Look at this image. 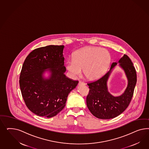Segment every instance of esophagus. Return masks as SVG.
<instances>
[{"instance_id":"1","label":"esophagus","mask_w":149,"mask_h":149,"mask_svg":"<svg viewBox=\"0 0 149 149\" xmlns=\"http://www.w3.org/2000/svg\"><path fill=\"white\" fill-rule=\"evenodd\" d=\"M79 85H86V84H85V82H82V81H79Z\"/></svg>"}]
</instances>
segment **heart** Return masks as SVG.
Returning <instances> with one entry per match:
<instances>
[{
  "instance_id": "1",
  "label": "heart",
  "mask_w": 149,
  "mask_h": 149,
  "mask_svg": "<svg viewBox=\"0 0 149 149\" xmlns=\"http://www.w3.org/2000/svg\"><path fill=\"white\" fill-rule=\"evenodd\" d=\"M110 60V55L107 50L99 47L89 46L75 52L72 59L67 61L65 67L73 78L80 76L83 70L86 79L93 81L104 75Z\"/></svg>"
}]
</instances>
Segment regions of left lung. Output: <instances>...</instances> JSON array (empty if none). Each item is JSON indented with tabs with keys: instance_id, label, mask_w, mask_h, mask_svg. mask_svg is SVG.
Wrapping results in <instances>:
<instances>
[{
	"instance_id": "8db88e82",
	"label": "left lung",
	"mask_w": 149,
	"mask_h": 149,
	"mask_svg": "<svg viewBox=\"0 0 149 149\" xmlns=\"http://www.w3.org/2000/svg\"><path fill=\"white\" fill-rule=\"evenodd\" d=\"M126 74L128 85L121 95L115 97L109 92L107 81L113 68L117 63L111 64L110 69L98 80L88 83L89 93L86 98L87 106L95 117L100 119H111L123 113L128 107L132 98L136 83V73L131 59L126 55L118 61Z\"/></svg>"
}]
</instances>
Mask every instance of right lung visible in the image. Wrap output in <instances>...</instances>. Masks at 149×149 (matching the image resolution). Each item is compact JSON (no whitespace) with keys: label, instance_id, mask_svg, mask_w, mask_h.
Returning a JSON list of instances; mask_svg holds the SVG:
<instances>
[{"label":"right lung","instance_id":"obj_1","mask_svg":"<svg viewBox=\"0 0 149 149\" xmlns=\"http://www.w3.org/2000/svg\"><path fill=\"white\" fill-rule=\"evenodd\" d=\"M63 45H49L32 51L23 64L19 86L27 108L42 117H54L62 110L79 81L65 76ZM47 68H49L47 70ZM49 71L46 79L43 74Z\"/></svg>","mask_w":149,"mask_h":149}]
</instances>
